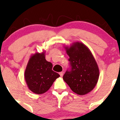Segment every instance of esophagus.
Returning a JSON list of instances; mask_svg holds the SVG:
<instances>
[{"label":"esophagus","instance_id":"obj_1","mask_svg":"<svg viewBox=\"0 0 120 120\" xmlns=\"http://www.w3.org/2000/svg\"><path fill=\"white\" fill-rule=\"evenodd\" d=\"M59 74H60V77H63V71H61V72H60V73H59Z\"/></svg>","mask_w":120,"mask_h":120}]
</instances>
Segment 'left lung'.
Returning <instances> with one entry per match:
<instances>
[{"instance_id":"8db88e82","label":"left lung","mask_w":120,"mask_h":120,"mask_svg":"<svg viewBox=\"0 0 120 120\" xmlns=\"http://www.w3.org/2000/svg\"><path fill=\"white\" fill-rule=\"evenodd\" d=\"M71 70L67 71L63 79L74 93L84 95L94 89L99 79V69L91 52L82 42L64 46Z\"/></svg>"}]
</instances>
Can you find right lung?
<instances>
[{
  "mask_svg": "<svg viewBox=\"0 0 120 120\" xmlns=\"http://www.w3.org/2000/svg\"><path fill=\"white\" fill-rule=\"evenodd\" d=\"M45 51L42 53L35 52L30 56L24 77L29 89L36 94L47 91L53 82L60 75L52 70V64L45 59Z\"/></svg>",
  "mask_w": 120,
  "mask_h": 120,
  "instance_id": "obj_1",
  "label": "right lung"
}]
</instances>
